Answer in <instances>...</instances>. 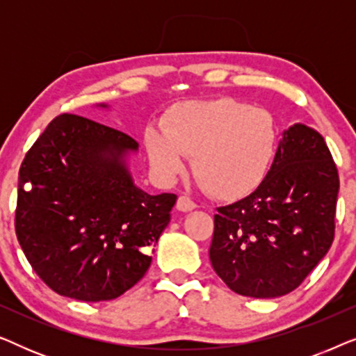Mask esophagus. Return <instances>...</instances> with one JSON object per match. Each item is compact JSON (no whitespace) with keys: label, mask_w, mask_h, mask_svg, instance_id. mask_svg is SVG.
Segmentation results:
<instances>
[{"label":"esophagus","mask_w":356,"mask_h":356,"mask_svg":"<svg viewBox=\"0 0 356 356\" xmlns=\"http://www.w3.org/2000/svg\"><path fill=\"white\" fill-rule=\"evenodd\" d=\"M196 207H197L196 202H194L191 197H188V196H179L178 197V201H177V209H178V211L189 212V211H194V209H196Z\"/></svg>","instance_id":"esophagus-1"}]
</instances>
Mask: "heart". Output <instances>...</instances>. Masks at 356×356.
Instances as JSON below:
<instances>
[{"label":"heart","instance_id":"1","mask_svg":"<svg viewBox=\"0 0 356 356\" xmlns=\"http://www.w3.org/2000/svg\"><path fill=\"white\" fill-rule=\"evenodd\" d=\"M150 162L163 178L193 173L209 194L236 199L254 191L269 175L279 149V129L269 111L230 97L173 105L162 129L145 131Z\"/></svg>","mask_w":356,"mask_h":356}]
</instances>
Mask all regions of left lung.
I'll list each match as a JSON object with an SVG mask.
<instances>
[{"label":"left lung","mask_w":356,"mask_h":356,"mask_svg":"<svg viewBox=\"0 0 356 356\" xmlns=\"http://www.w3.org/2000/svg\"><path fill=\"white\" fill-rule=\"evenodd\" d=\"M337 194V167L324 138L293 124L256 191L217 207L209 250L213 270L243 296L293 291L332 245Z\"/></svg>","instance_id":"left-lung-1"}]
</instances>
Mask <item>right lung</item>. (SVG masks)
I'll return each mask as SVG.
<instances>
[{
  "label": "right lung",
  "mask_w": 356,
  "mask_h": 356,
  "mask_svg": "<svg viewBox=\"0 0 356 356\" xmlns=\"http://www.w3.org/2000/svg\"><path fill=\"white\" fill-rule=\"evenodd\" d=\"M138 147L118 129L63 113L26 154L16 235L32 269L58 295L115 300L147 272L177 194L152 196L136 186L126 157Z\"/></svg>",
  "instance_id": "right-lung-1"
}]
</instances>
